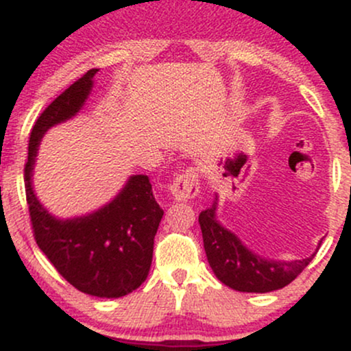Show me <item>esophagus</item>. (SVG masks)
Listing matches in <instances>:
<instances>
[{
	"instance_id": "34e87169",
	"label": "esophagus",
	"mask_w": 351,
	"mask_h": 351,
	"mask_svg": "<svg viewBox=\"0 0 351 351\" xmlns=\"http://www.w3.org/2000/svg\"><path fill=\"white\" fill-rule=\"evenodd\" d=\"M170 191L173 198L176 201H188L193 199L199 193V183H198V171L195 168H186L171 181Z\"/></svg>"
}]
</instances>
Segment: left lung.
<instances>
[{
	"instance_id": "obj_1",
	"label": "left lung",
	"mask_w": 351,
	"mask_h": 351,
	"mask_svg": "<svg viewBox=\"0 0 351 351\" xmlns=\"http://www.w3.org/2000/svg\"><path fill=\"white\" fill-rule=\"evenodd\" d=\"M217 201L199 213L204 251L215 276L228 287L239 292L265 293L285 287L312 263L313 256L300 261H272L249 251L234 232L216 219ZM320 245V244H318Z\"/></svg>"
}]
</instances>
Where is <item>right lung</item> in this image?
<instances>
[{
  "label": "right lung",
  "mask_w": 351,
  "mask_h": 351,
  "mask_svg": "<svg viewBox=\"0 0 351 351\" xmlns=\"http://www.w3.org/2000/svg\"><path fill=\"white\" fill-rule=\"evenodd\" d=\"M97 71H87L36 120L24 165V186L36 244L51 264L77 291L117 299L138 289L150 271L153 241L163 209L155 201L148 176H130L114 201L92 215L66 221L46 211L31 183L43 135L82 108Z\"/></svg>",
  "instance_id": "add662e5"
}]
</instances>
